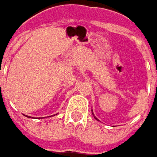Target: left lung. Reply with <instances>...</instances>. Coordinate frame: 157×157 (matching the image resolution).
I'll return each mask as SVG.
<instances>
[{
    "label": "left lung",
    "mask_w": 157,
    "mask_h": 157,
    "mask_svg": "<svg viewBox=\"0 0 157 157\" xmlns=\"http://www.w3.org/2000/svg\"><path fill=\"white\" fill-rule=\"evenodd\" d=\"M96 119H97V120H98V118H96Z\"/></svg>",
    "instance_id": "8db88e82"
}]
</instances>
